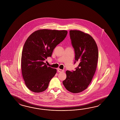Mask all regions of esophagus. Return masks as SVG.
<instances>
[{"mask_svg":"<svg viewBox=\"0 0 120 120\" xmlns=\"http://www.w3.org/2000/svg\"><path fill=\"white\" fill-rule=\"evenodd\" d=\"M57 71L58 72H63L64 71V70H62V69H60L58 68L57 69Z\"/></svg>","mask_w":120,"mask_h":120,"instance_id":"1","label":"esophagus"}]
</instances>
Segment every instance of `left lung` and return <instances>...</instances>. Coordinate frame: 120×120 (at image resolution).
<instances>
[{"mask_svg":"<svg viewBox=\"0 0 120 120\" xmlns=\"http://www.w3.org/2000/svg\"><path fill=\"white\" fill-rule=\"evenodd\" d=\"M71 44L75 52V71H67V78L63 84L71 93H81L86 89L95 74L98 59V49L89 34L78 30L70 31Z\"/></svg>","mask_w":120,"mask_h":120,"instance_id":"8db88e82","label":"left lung"}]
</instances>
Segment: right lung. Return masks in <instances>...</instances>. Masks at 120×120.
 Masks as SVG:
<instances>
[{
	"label": "right lung",
	"mask_w": 120,
	"mask_h": 120,
	"mask_svg": "<svg viewBox=\"0 0 120 120\" xmlns=\"http://www.w3.org/2000/svg\"><path fill=\"white\" fill-rule=\"evenodd\" d=\"M65 30L42 29L35 31L24 43L21 56V71L27 88L41 93L48 88L49 82L56 73L43 61L51 56L56 46L66 38Z\"/></svg>",
	"instance_id": "1"
}]
</instances>
